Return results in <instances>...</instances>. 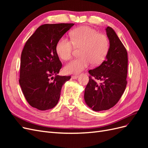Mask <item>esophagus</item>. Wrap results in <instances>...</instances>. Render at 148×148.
<instances>
[{
    "label": "esophagus",
    "mask_w": 148,
    "mask_h": 148,
    "mask_svg": "<svg viewBox=\"0 0 148 148\" xmlns=\"http://www.w3.org/2000/svg\"><path fill=\"white\" fill-rule=\"evenodd\" d=\"M78 77V75H72V76H71V78H72V79H77Z\"/></svg>",
    "instance_id": "1"
}]
</instances>
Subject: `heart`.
Here are the masks:
<instances>
[{"label": "heart", "mask_w": 148, "mask_h": 148, "mask_svg": "<svg viewBox=\"0 0 148 148\" xmlns=\"http://www.w3.org/2000/svg\"><path fill=\"white\" fill-rule=\"evenodd\" d=\"M71 40L65 37L58 41L56 50L57 55L64 60L70 59L74 49L80 48V57L73 59L64 67L66 73H78L89 66L99 65L104 61L109 51V41L105 34L89 26L75 29L70 33Z\"/></svg>", "instance_id": "heart-1"}]
</instances>
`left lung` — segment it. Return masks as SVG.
<instances>
[{"label": "left lung", "instance_id": "8db88e82", "mask_svg": "<svg viewBox=\"0 0 148 148\" xmlns=\"http://www.w3.org/2000/svg\"><path fill=\"white\" fill-rule=\"evenodd\" d=\"M106 30L109 39V51L101 65L89 70L91 76L84 90V101L95 111L114 107L122 97L127 84V51L112 28L107 26ZM92 77L101 82L97 84Z\"/></svg>", "mask_w": 148, "mask_h": 148}]
</instances>
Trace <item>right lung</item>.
<instances>
[{"label":"right lung","mask_w":148,"mask_h":148,"mask_svg":"<svg viewBox=\"0 0 148 148\" xmlns=\"http://www.w3.org/2000/svg\"><path fill=\"white\" fill-rule=\"evenodd\" d=\"M74 23L44 24L28 39L21 52L19 83L28 104L40 110L54 107L70 76L57 74L62 64L56 52L58 41Z\"/></svg>","instance_id":"1"}]
</instances>
